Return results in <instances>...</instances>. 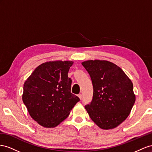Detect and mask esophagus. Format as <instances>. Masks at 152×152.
Instances as JSON below:
<instances>
[{
    "mask_svg": "<svg viewBox=\"0 0 152 152\" xmlns=\"http://www.w3.org/2000/svg\"><path fill=\"white\" fill-rule=\"evenodd\" d=\"M78 97H79V98L81 100V99H82V95H81V94H79V95H78Z\"/></svg>",
    "mask_w": 152,
    "mask_h": 152,
    "instance_id": "1",
    "label": "esophagus"
}]
</instances>
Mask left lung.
Returning a JSON list of instances; mask_svg holds the SVG:
<instances>
[{
    "label": "left lung",
    "instance_id": "8db88e82",
    "mask_svg": "<svg viewBox=\"0 0 152 152\" xmlns=\"http://www.w3.org/2000/svg\"><path fill=\"white\" fill-rule=\"evenodd\" d=\"M81 64L89 74L92 100L85 107L102 129L116 127L127 118L135 103L133 84L123 70L106 60H87Z\"/></svg>",
    "mask_w": 152,
    "mask_h": 152
}]
</instances>
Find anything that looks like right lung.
Instances as JSON below:
<instances>
[{
	"mask_svg": "<svg viewBox=\"0 0 152 152\" xmlns=\"http://www.w3.org/2000/svg\"><path fill=\"white\" fill-rule=\"evenodd\" d=\"M72 61L39 66L25 81L22 100L32 118L41 126L55 127L66 119L80 98L71 93L68 72Z\"/></svg>",
	"mask_w": 152,
	"mask_h": 152,
	"instance_id": "1",
	"label": "right lung"
}]
</instances>
